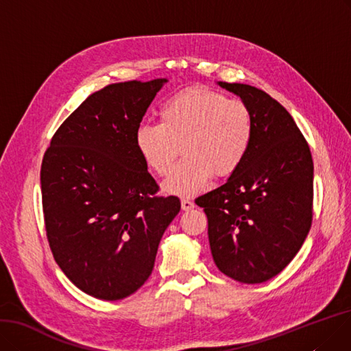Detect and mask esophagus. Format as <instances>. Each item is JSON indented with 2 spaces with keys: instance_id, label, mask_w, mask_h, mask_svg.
<instances>
[{
  "instance_id": "34e87169",
  "label": "esophagus",
  "mask_w": 351,
  "mask_h": 351,
  "mask_svg": "<svg viewBox=\"0 0 351 351\" xmlns=\"http://www.w3.org/2000/svg\"><path fill=\"white\" fill-rule=\"evenodd\" d=\"M181 208L186 210V212H189V210L194 208V203H193L190 199L183 197V199H181Z\"/></svg>"
}]
</instances>
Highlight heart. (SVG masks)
<instances>
[{
	"instance_id": "obj_1",
	"label": "heart",
	"mask_w": 351,
	"mask_h": 351,
	"mask_svg": "<svg viewBox=\"0 0 351 351\" xmlns=\"http://www.w3.org/2000/svg\"><path fill=\"white\" fill-rule=\"evenodd\" d=\"M254 136V114L243 101L193 86L168 97L158 109V123L138 128L135 147L145 165L160 177L171 173L180 145L183 147L184 158L164 183V190L193 195L213 174H233L246 160Z\"/></svg>"
}]
</instances>
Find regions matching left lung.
I'll return each instance as SVG.
<instances>
[{
  "label": "left lung",
  "mask_w": 351,
  "mask_h": 351,
  "mask_svg": "<svg viewBox=\"0 0 351 351\" xmlns=\"http://www.w3.org/2000/svg\"><path fill=\"white\" fill-rule=\"evenodd\" d=\"M250 108L255 136L243 164L219 189L195 199L220 272L261 284L287 268L313 223L314 162L289 112L266 92L219 82Z\"/></svg>",
  "instance_id": "1"
}]
</instances>
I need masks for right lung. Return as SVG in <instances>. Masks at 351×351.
<instances>
[{
  "label": "right lung",
  "mask_w": 351,
  "mask_h": 351,
  "mask_svg": "<svg viewBox=\"0 0 351 351\" xmlns=\"http://www.w3.org/2000/svg\"><path fill=\"white\" fill-rule=\"evenodd\" d=\"M167 79L112 83L54 132L41 162V199L54 261L79 289L117 301L149 278L161 237L178 215L158 195L135 134Z\"/></svg>",
  "instance_id": "1"
}]
</instances>
